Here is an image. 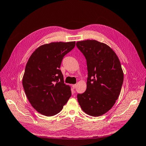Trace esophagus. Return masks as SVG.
I'll use <instances>...</instances> for the list:
<instances>
[{
  "label": "esophagus",
  "mask_w": 146,
  "mask_h": 146,
  "mask_svg": "<svg viewBox=\"0 0 146 146\" xmlns=\"http://www.w3.org/2000/svg\"><path fill=\"white\" fill-rule=\"evenodd\" d=\"M72 88L74 90V89H75L76 88V84H75V85H72Z\"/></svg>",
  "instance_id": "obj_1"
}]
</instances>
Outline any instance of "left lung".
Listing matches in <instances>:
<instances>
[{"mask_svg":"<svg viewBox=\"0 0 146 146\" xmlns=\"http://www.w3.org/2000/svg\"><path fill=\"white\" fill-rule=\"evenodd\" d=\"M76 46L86 60L88 78L86 91L77 95L86 113L102 115L113 106L123 81L120 62L112 49L96 40L78 41Z\"/></svg>","mask_w":146,"mask_h":146,"instance_id":"obj_1","label":"left lung"}]
</instances>
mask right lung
I'll use <instances>...</instances> for the list:
<instances>
[{
  "instance_id": "right-lung-1",
  "label": "right lung",
  "mask_w": 146,
  "mask_h": 146,
  "mask_svg": "<svg viewBox=\"0 0 146 146\" xmlns=\"http://www.w3.org/2000/svg\"><path fill=\"white\" fill-rule=\"evenodd\" d=\"M75 41L56 42L37 48L26 64L23 85L33 108L52 116L63 109L71 95L60 68L63 57L75 48Z\"/></svg>"
}]
</instances>
